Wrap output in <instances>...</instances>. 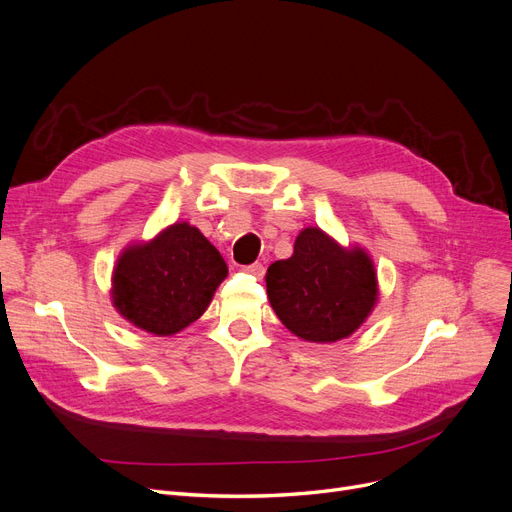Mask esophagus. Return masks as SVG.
Listing matches in <instances>:
<instances>
[{
  "label": "esophagus",
  "instance_id": "1",
  "mask_svg": "<svg viewBox=\"0 0 512 512\" xmlns=\"http://www.w3.org/2000/svg\"><path fill=\"white\" fill-rule=\"evenodd\" d=\"M243 269H245V274H249V276H253V278H257V280H261V278L265 276L263 263H253V265H247V267H243Z\"/></svg>",
  "mask_w": 512,
  "mask_h": 512
}]
</instances>
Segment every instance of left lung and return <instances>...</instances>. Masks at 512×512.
Returning <instances> with one entry per match:
<instances>
[{
	"mask_svg": "<svg viewBox=\"0 0 512 512\" xmlns=\"http://www.w3.org/2000/svg\"><path fill=\"white\" fill-rule=\"evenodd\" d=\"M265 282L278 319L313 344L350 337L379 300L370 255L358 245L342 247L319 226L300 230L292 257L271 263Z\"/></svg>",
	"mask_w": 512,
	"mask_h": 512,
	"instance_id": "8db88e82",
	"label": "left lung"
}]
</instances>
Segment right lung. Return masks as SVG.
Masks as SVG:
<instances>
[{
  "mask_svg": "<svg viewBox=\"0 0 512 512\" xmlns=\"http://www.w3.org/2000/svg\"><path fill=\"white\" fill-rule=\"evenodd\" d=\"M226 276V261L199 228L175 222L121 251L111 300L125 321L166 337L206 313Z\"/></svg>",
  "mask_w": 512,
  "mask_h": 512,
  "instance_id": "obj_1",
  "label": "right lung"
}]
</instances>
